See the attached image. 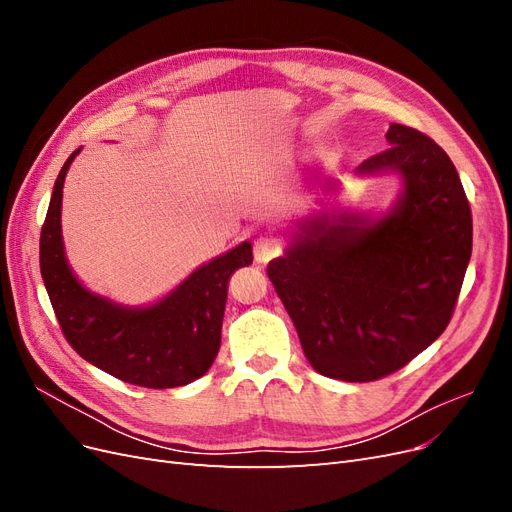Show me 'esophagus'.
<instances>
[{
  "instance_id": "esophagus-1",
  "label": "esophagus",
  "mask_w": 512,
  "mask_h": 512,
  "mask_svg": "<svg viewBox=\"0 0 512 512\" xmlns=\"http://www.w3.org/2000/svg\"><path fill=\"white\" fill-rule=\"evenodd\" d=\"M282 252V243L273 235H260L254 239V258L258 262H269Z\"/></svg>"
}]
</instances>
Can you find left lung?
Here are the masks:
<instances>
[{
  "mask_svg": "<svg viewBox=\"0 0 512 512\" xmlns=\"http://www.w3.org/2000/svg\"><path fill=\"white\" fill-rule=\"evenodd\" d=\"M386 141L356 173H397L393 209L314 215L267 267L309 365L344 382L380 380L436 342L472 256V211L446 151L401 123Z\"/></svg>",
  "mask_w": 512,
  "mask_h": 512,
  "instance_id": "left-lung-1",
  "label": "left lung"
}]
</instances>
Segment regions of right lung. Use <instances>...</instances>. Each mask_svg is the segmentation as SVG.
<instances>
[{
  "mask_svg": "<svg viewBox=\"0 0 512 512\" xmlns=\"http://www.w3.org/2000/svg\"><path fill=\"white\" fill-rule=\"evenodd\" d=\"M81 149L59 170L40 232V273L68 344L85 361L123 382L175 389L207 374L220 350L228 280L252 265L243 241L149 307H123L87 290L72 273L61 239V196L66 173Z\"/></svg>",
  "mask_w": 512,
  "mask_h": 512,
  "instance_id": "right-lung-1",
  "label": "right lung"
}]
</instances>
